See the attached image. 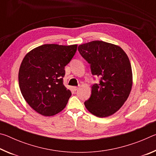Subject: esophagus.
I'll return each mask as SVG.
<instances>
[{"label": "esophagus", "instance_id": "esophagus-1", "mask_svg": "<svg viewBox=\"0 0 156 156\" xmlns=\"http://www.w3.org/2000/svg\"><path fill=\"white\" fill-rule=\"evenodd\" d=\"M73 91H77L78 89V87H73Z\"/></svg>", "mask_w": 156, "mask_h": 156}]
</instances>
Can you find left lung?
Wrapping results in <instances>:
<instances>
[{"mask_svg":"<svg viewBox=\"0 0 156 156\" xmlns=\"http://www.w3.org/2000/svg\"><path fill=\"white\" fill-rule=\"evenodd\" d=\"M78 49L90 64L92 74L100 78L84 102L87 109L99 118L113 115L124 105L131 90L133 75L127 55L120 47L100 41L80 44Z\"/></svg>","mask_w":156,"mask_h":156,"instance_id":"1","label":"left lung"}]
</instances>
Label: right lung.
<instances>
[{"label":"right lung","mask_w":156,"mask_h":156,"mask_svg":"<svg viewBox=\"0 0 156 156\" xmlns=\"http://www.w3.org/2000/svg\"><path fill=\"white\" fill-rule=\"evenodd\" d=\"M77 47L46 44L25 55L19 69L18 83L24 99L36 112L51 116L66 107L72 93L63 84L65 67L75 55Z\"/></svg>","instance_id":"obj_1"}]
</instances>
